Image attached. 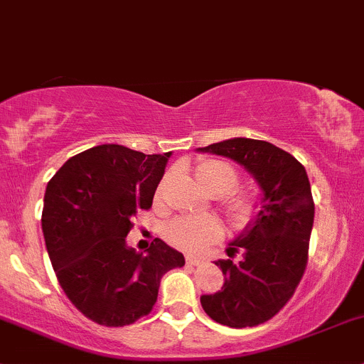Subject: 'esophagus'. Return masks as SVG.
<instances>
[{"label":"esophagus","instance_id":"1","mask_svg":"<svg viewBox=\"0 0 364 364\" xmlns=\"http://www.w3.org/2000/svg\"><path fill=\"white\" fill-rule=\"evenodd\" d=\"M200 262H203V260H200L199 257H192V255L186 257V264H190V266H199Z\"/></svg>","mask_w":364,"mask_h":364}]
</instances>
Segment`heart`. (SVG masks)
<instances>
[{
  "instance_id": "heart-1",
  "label": "heart",
  "mask_w": 364,
  "mask_h": 364,
  "mask_svg": "<svg viewBox=\"0 0 364 364\" xmlns=\"http://www.w3.org/2000/svg\"><path fill=\"white\" fill-rule=\"evenodd\" d=\"M196 178L203 188L211 193H227L237 185V171L222 160H203L196 167ZM161 190V186H160ZM225 211L232 225L245 227L255 215V204L247 196H232L225 204ZM223 230L218 220L209 216H183L168 223L165 240L178 250L199 253L222 237Z\"/></svg>"
}]
</instances>
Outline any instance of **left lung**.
Wrapping results in <instances>:
<instances>
[{
    "label": "left lung",
    "instance_id": "left-lung-1",
    "mask_svg": "<svg viewBox=\"0 0 364 364\" xmlns=\"http://www.w3.org/2000/svg\"><path fill=\"white\" fill-rule=\"evenodd\" d=\"M243 165L262 190L260 211L227 255L222 291L200 296L204 311L229 328H252L273 318L303 278L315 205L306 171L291 153L257 139L234 137L199 148Z\"/></svg>",
    "mask_w": 364,
    "mask_h": 364
}]
</instances>
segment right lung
<instances>
[{"instance_id": "obj_1", "label": "right lung", "mask_w": 364, "mask_h": 364, "mask_svg": "<svg viewBox=\"0 0 364 364\" xmlns=\"http://www.w3.org/2000/svg\"><path fill=\"white\" fill-rule=\"evenodd\" d=\"M171 151L144 155L102 144L72 156L46 188L42 230L54 273L73 306L107 328L153 310L160 280L185 257L155 237L148 253L127 245L132 218L149 209Z\"/></svg>"}]
</instances>
